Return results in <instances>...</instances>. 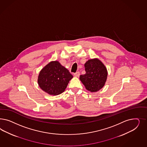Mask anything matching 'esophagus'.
<instances>
[{"label": "esophagus", "instance_id": "34e87169", "mask_svg": "<svg viewBox=\"0 0 147 147\" xmlns=\"http://www.w3.org/2000/svg\"><path fill=\"white\" fill-rule=\"evenodd\" d=\"M80 75V72H76V73H75L74 74V76H75V77H79Z\"/></svg>", "mask_w": 147, "mask_h": 147}]
</instances>
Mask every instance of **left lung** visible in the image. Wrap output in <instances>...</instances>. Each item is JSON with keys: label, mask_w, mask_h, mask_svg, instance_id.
<instances>
[{"label": "left lung", "mask_w": 147, "mask_h": 147, "mask_svg": "<svg viewBox=\"0 0 147 147\" xmlns=\"http://www.w3.org/2000/svg\"><path fill=\"white\" fill-rule=\"evenodd\" d=\"M86 73L80 79L86 90L97 92L101 89L107 81L108 72L103 63L97 58L88 60L84 64Z\"/></svg>", "instance_id": "1"}]
</instances>
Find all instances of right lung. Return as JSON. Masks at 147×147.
<instances>
[{"instance_id":"1","label":"right lung","mask_w":147,"mask_h":147,"mask_svg":"<svg viewBox=\"0 0 147 147\" xmlns=\"http://www.w3.org/2000/svg\"><path fill=\"white\" fill-rule=\"evenodd\" d=\"M73 76L58 61H52L40 71L39 87L49 95H58L64 92Z\"/></svg>"}]
</instances>
